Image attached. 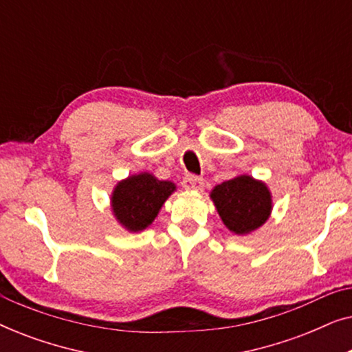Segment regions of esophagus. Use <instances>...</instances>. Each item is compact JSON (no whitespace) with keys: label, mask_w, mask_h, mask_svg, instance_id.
Instances as JSON below:
<instances>
[{"label":"esophagus","mask_w":352,"mask_h":352,"mask_svg":"<svg viewBox=\"0 0 352 352\" xmlns=\"http://www.w3.org/2000/svg\"><path fill=\"white\" fill-rule=\"evenodd\" d=\"M204 184L205 181L201 179V177L194 176V175H187L184 179H182V187H186V189L189 190H201Z\"/></svg>","instance_id":"obj_1"}]
</instances>
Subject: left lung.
I'll return each instance as SVG.
<instances>
[{
    "label": "left lung",
    "instance_id": "1",
    "mask_svg": "<svg viewBox=\"0 0 352 352\" xmlns=\"http://www.w3.org/2000/svg\"><path fill=\"white\" fill-rule=\"evenodd\" d=\"M210 197L226 228L237 235L253 232L271 216V192L252 176L242 175L218 184Z\"/></svg>",
    "mask_w": 352,
    "mask_h": 352
}]
</instances>
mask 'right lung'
Listing matches in <instances>:
<instances>
[{"instance_id": "obj_1", "label": "right lung", "mask_w": 352, "mask_h": 352, "mask_svg": "<svg viewBox=\"0 0 352 352\" xmlns=\"http://www.w3.org/2000/svg\"><path fill=\"white\" fill-rule=\"evenodd\" d=\"M176 190L170 181H160L151 173H139L120 181L112 192L115 218L129 232L148 228L168 197Z\"/></svg>"}]
</instances>
